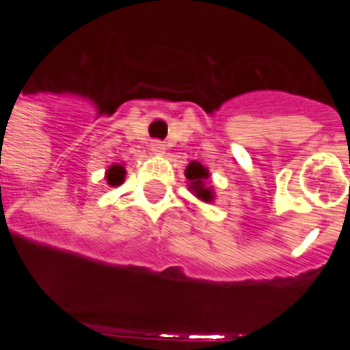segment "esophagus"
Returning <instances> with one entry per match:
<instances>
[{
	"instance_id": "1",
	"label": "esophagus",
	"mask_w": 350,
	"mask_h": 350,
	"mask_svg": "<svg viewBox=\"0 0 350 350\" xmlns=\"http://www.w3.org/2000/svg\"><path fill=\"white\" fill-rule=\"evenodd\" d=\"M150 150H152L156 156H163V154L166 152V147H165V144H163V142L156 140V142H152V145H150Z\"/></svg>"
}]
</instances>
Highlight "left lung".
Instances as JSON below:
<instances>
[{
  "label": "left lung",
  "mask_w": 350,
  "mask_h": 350,
  "mask_svg": "<svg viewBox=\"0 0 350 350\" xmlns=\"http://www.w3.org/2000/svg\"><path fill=\"white\" fill-rule=\"evenodd\" d=\"M185 178L189 180V191L205 203L213 202V189L212 185L208 184L210 173L202 163H196V161H191L187 168H185Z\"/></svg>",
  "instance_id": "1"
}]
</instances>
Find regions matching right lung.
Here are the masks:
<instances>
[{
	"label": "right lung",
	"mask_w": 350,
	"mask_h": 350,
	"mask_svg": "<svg viewBox=\"0 0 350 350\" xmlns=\"http://www.w3.org/2000/svg\"><path fill=\"white\" fill-rule=\"evenodd\" d=\"M124 177H126V170H124V166L119 165V163H116V165L110 166L107 172V175H105V178H107V184L113 185V187L122 184V182H124Z\"/></svg>",
	"instance_id": "right-lung-1"
}]
</instances>
